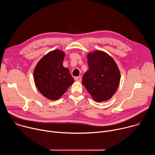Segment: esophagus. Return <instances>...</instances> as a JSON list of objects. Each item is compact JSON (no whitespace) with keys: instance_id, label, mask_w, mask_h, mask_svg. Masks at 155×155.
<instances>
[{"instance_id":"esophagus-1","label":"esophagus","mask_w":155,"mask_h":155,"mask_svg":"<svg viewBox=\"0 0 155 155\" xmlns=\"http://www.w3.org/2000/svg\"><path fill=\"white\" fill-rule=\"evenodd\" d=\"M75 80L77 81H81V77H77L75 78Z\"/></svg>"}]
</instances>
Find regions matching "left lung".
Instances as JSON below:
<instances>
[{"mask_svg":"<svg viewBox=\"0 0 155 155\" xmlns=\"http://www.w3.org/2000/svg\"><path fill=\"white\" fill-rule=\"evenodd\" d=\"M87 58L89 69L83 75L82 84L96 102L108 101L119 86L118 65L111 56L102 51L89 53Z\"/></svg>","mask_w":155,"mask_h":155,"instance_id":"obj_1","label":"left lung"}]
</instances>
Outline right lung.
<instances>
[{
	"instance_id": "obj_1",
	"label": "right lung",
	"mask_w": 155,
	"mask_h": 155,
	"mask_svg": "<svg viewBox=\"0 0 155 155\" xmlns=\"http://www.w3.org/2000/svg\"><path fill=\"white\" fill-rule=\"evenodd\" d=\"M65 53L60 50L51 51L37 63L34 79L39 92L50 100L59 99L74 83L69 70L62 63Z\"/></svg>"
}]
</instances>
